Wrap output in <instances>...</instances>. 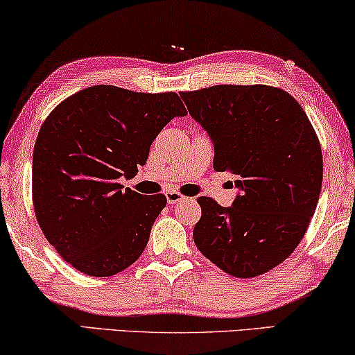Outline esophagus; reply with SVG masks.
I'll use <instances>...</instances> for the list:
<instances>
[{
  "mask_svg": "<svg viewBox=\"0 0 355 355\" xmlns=\"http://www.w3.org/2000/svg\"><path fill=\"white\" fill-rule=\"evenodd\" d=\"M184 199L183 194H180L178 191H168L167 193V202L168 204H177V202H182Z\"/></svg>",
  "mask_w": 355,
  "mask_h": 355,
  "instance_id": "esophagus-1",
  "label": "esophagus"
}]
</instances>
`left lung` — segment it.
<instances>
[{
    "instance_id": "obj_1",
    "label": "left lung",
    "mask_w": 355,
    "mask_h": 355,
    "mask_svg": "<svg viewBox=\"0 0 355 355\" xmlns=\"http://www.w3.org/2000/svg\"><path fill=\"white\" fill-rule=\"evenodd\" d=\"M180 96L212 139L214 168L239 178L232 207L198 199L194 244L228 275H262L291 256L315 212L323 178L315 130L291 94L268 85H216Z\"/></svg>"
}]
</instances>
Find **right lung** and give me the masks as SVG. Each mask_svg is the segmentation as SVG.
Here are the masks:
<instances>
[{"label":"right lung","instance_id":"add662e5","mask_svg":"<svg viewBox=\"0 0 355 355\" xmlns=\"http://www.w3.org/2000/svg\"><path fill=\"white\" fill-rule=\"evenodd\" d=\"M177 93L94 85L53 109L33 148L32 198L38 225L64 261L89 277L125 270L146 248L164 194L123 188L173 117Z\"/></svg>","mask_w":355,"mask_h":355}]
</instances>
